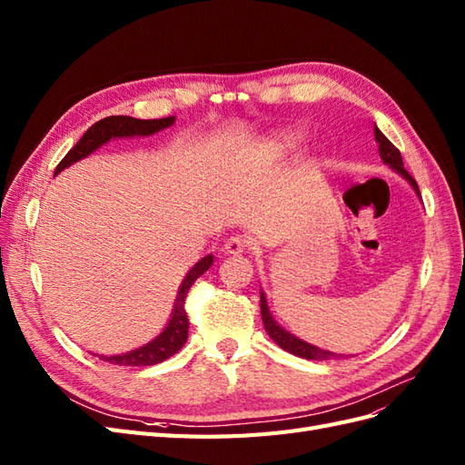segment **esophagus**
Here are the masks:
<instances>
[{
    "label": "esophagus",
    "instance_id": "1",
    "mask_svg": "<svg viewBox=\"0 0 465 465\" xmlns=\"http://www.w3.org/2000/svg\"><path fill=\"white\" fill-rule=\"evenodd\" d=\"M246 246H248V242L244 241L242 236H231V238H227V241H224L223 254L238 256V254H242V252H246Z\"/></svg>",
    "mask_w": 465,
    "mask_h": 465
}]
</instances>
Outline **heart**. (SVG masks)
Here are the masks:
<instances>
[{
    "instance_id": "1",
    "label": "heart",
    "mask_w": 465,
    "mask_h": 465,
    "mask_svg": "<svg viewBox=\"0 0 465 465\" xmlns=\"http://www.w3.org/2000/svg\"><path fill=\"white\" fill-rule=\"evenodd\" d=\"M299 145V134L294 132H279L272 135L267 142L262 145L267 151H275V153H283L289 149H294Z\"/></svg>"
}]
</instances>
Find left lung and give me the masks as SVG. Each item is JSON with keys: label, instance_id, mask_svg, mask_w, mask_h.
Here are the masks:
<instances>
[{"label": "left lung", "instance_id": "1", "mask_svg": "<svg viewBox=\"0 0 465 465\" xmlns=\"http://www.w3.org/2000/svg\"><path fill=\"white\" fill-rule=\"evenodd\" d=\"M374 139L378 143V153H380V159H382L384 164H388L391 171H396L398 174H401L407 182H410V186L415 190V193L419 195V186L415 178L405 171L403 168V161H401V154L400 151L391 145V142H388V137L380 132L378 128H374ZM260 308H262V322H263V328L267 331V335L272 337V340L281 347L285 349L287 353H292L297 357L308 359V361H328V359H341V355L331 353V351L326 349H320L312 343H306L302 340H299L297 335H292L291 331H287L285 328H281L279 323L273 320L272 312H270V306H267V299L263 291H260Z\"/></svg>", "mask_w": 465, "mask_h": 465}]
</instances>
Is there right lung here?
Instances as JSON below:
<instances>
[{
  "mask_svg": "<svg viewBox=\"0 0 465 465\" xmlns=\"http://www.w3.org/2000/svg\"><path fill=\"white\" fill-rule=\"evenodd\" d=\"M176 122V116H168L161 120H137L132 116H108L98 120L93 124L91 128L83 134V137L77 142L74 149H69V153L62 159V163L55 166V174H60L64 168L72 166L74 163L89 157L91 153L96 149H101L104 143H108L110 139L116 137H147L153 134H159L161 130L171 128V125ZM213 265V254H207L202 258L198 263H195L192 270L186 273V277L182 279V283L178 287L176 301L173 306V314L171 320L166 322L164 330L151 340L149 343L132 349L128 353L122 355H96L98 359H103L112 364H120V367H151V364H159L166 361L168 357H173L174 353L184 347L188 340V314L184 311V301L190 287L193 285V281L200 275H203L209 267Z\"/></svg>",
  "mask_w": 465,
  "mask_h": 465,
  "instance_id": "right-lung-1",
  "label": "right lung"
}]
</instances>
